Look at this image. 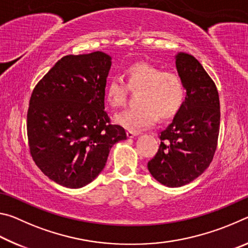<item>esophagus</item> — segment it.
Masks as SVG:
<instances>
[{"label":"esophagus","mask_w":248,"mask_h":248,"mask_svg":"<svg viewBox=\"0 0 248 248\" xmlns=\"http://www.w3.org/2000/svg\"><path fill=\"white\" fill-rule=\"evenodd\" d=\"M136 136H138V132H136V131H127V137L128 138H130V139H131V138H134Z\"/></svg>","instance_id":"1"}]
</instances>
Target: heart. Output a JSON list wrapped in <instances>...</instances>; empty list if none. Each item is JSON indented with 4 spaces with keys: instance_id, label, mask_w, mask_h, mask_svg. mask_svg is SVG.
<instances>
[{
    "instance_id": "heart-1",
    "label": "heart",
    "mask_w": 248,
    "mask_h": 248,
    "mask_svg": "<svg viewBox=\"0 0 248 248\" xmlns=\"http://www.w3.org/2000/svg\"><path fill=\"white\" fill-rule=\"evenodd\" d=\"M127 84L119 77L109 79L106 86L107 102L118 108L127 103L128 87L141 91L138 97L140 107L115 115L117 124L128 130H141L161 120H170L178 115L186 96L182 78L177 73L164 72L148 63H137L127 71Z\"/></svg>"
}]
</instances>
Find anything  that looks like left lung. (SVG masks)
Here are the masks:
<instances>
[{"label":"left lung","instance_id":"1","mask_svg":"<svg viewBox=\"0 0 248 248\" xmlns=\"http://www.w3.org/2000/svg\"><path fill=\"white\" fill-rule=\"evenodd\" d=\"M175 64L186 97L178 115L159 134L161 144L148 170L167 187L189 184L208 169L220 130V100L217 86L191 54L178 52Z\"/></svg>","mask_w":248,"mask_h":248}]
</instances>
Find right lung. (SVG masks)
Here are the masks:
<instances>
[{
  "label": "right lung",
  "mask_w": 248,
  "mask_h": 248,
  "mask_svg": "<svg viewBox=\"0 0 248 248\" xmlns=\"http://www.w3.org/2000/svg\"><path fill=\"white\" fill-rule=\"evenodd\" d=\"M111 57L102 51L65 56L32 91L27 136L32 159L61 186L82 188L106 165L109 151L127 139L105 110Z\"/></svg>",
  "instance_id": "obj_1"
}]
</instances>
